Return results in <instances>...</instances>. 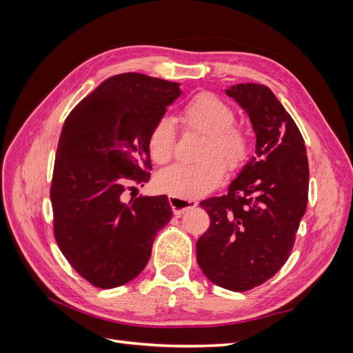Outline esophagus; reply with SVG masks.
Segmentation results:
<instances>
[{
    "label": "esophagus",
    "mask_w": 353,
    "mask_h": 353,
    "mask_svg": "<svg viewBox=\"0 0 353 353\" xmlns=\"http://www.w3.org/2000/svg\"><path fill=\"white\" fill-rule=\"evenodd\" d=\"M169 203H170V208H172V210H174V215H176V216H181L188 209H193L197 206V201H194V200H184V199H178L174 196L169 197Z\"/></svg>",
    "instance_id": "obj_1"
}]
</instances>
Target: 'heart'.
<instances>
[{"label": "heart", "instance_id": "obj_1", "mask_svg": "<svg viewBox=\"0 0 353 353\" xmlns=\"http://www.w3.org/2000/svg\"><path fill=\"white\" fill-rule=\"evenodd\" d=\"M185 128L206 135L201 148V163L172 165L160 170L156 187L178 199H199L216 188L230 170L240 169L250 153V138L234 126L236 114L230 105L210 92L197 94L181 113ZM175 128L169 119H160L148 135V153L153 162L162 165L174 154ZM221 158L223 164L219 160Z\"/></svg>", "mask_w": 353, "mask_h": 353}]
</instances>
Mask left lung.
<instances>
[{"instance_id": "1", "label": "left lung", "mask_w": 353, "mask_h": 353, "mask_svg": "<svg viewBox=\"0 0 353 353\" xmlns=\"http://www.w3.org/2000/svg\"><path fill=\"white\" fill-rule=\"evenodd\" d=\"M225 94L249 116L256 156L225 196L200 203L210 227L196 250L213 284L245 292L270 280L290 256L306 210L309 166L301 131L268 87L237 83Z\"/></svg>"}]
</instances>
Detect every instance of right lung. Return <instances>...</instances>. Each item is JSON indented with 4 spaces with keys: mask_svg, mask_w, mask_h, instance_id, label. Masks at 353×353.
Here are the masks:
<instances>
[{
    "mask_svg": "<svg viewBox=\"0 0 353 353\" xmlns=\"http://www.w3.org/2000/svg\"><path fill=\"white\" fill-rule=\"evenodd\" d=\"M181 94L178 82L116 74L63 125L51 184L54 236L73 270L95 287L134 280L172 218L166 196L125 203L122 194L130 183L143 187L150 179L148 135Z\"/></svg>",
    "mask_w": 353,
    "mask_h": 353,
    "instance_id": "right-lung-1",
    "label": "right lung"
}]
</instances>
